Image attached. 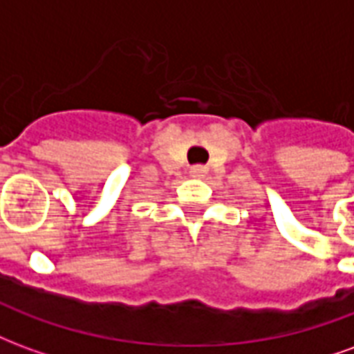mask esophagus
<instances>
[{
    "instance_id": "1",
    "label": "esophagus",
    "mask_w": 354,
    "mask_h": 354,
    "mask_svg": "<svg viewBox=\"0 0 354 354\" xmlns=\"http://www.w3.org/2000/svg\"><path fill=\"white\" fill-rule=\"evenodd\" d=\"M192 176L193 178H201V176H205L207 174V167H203V165H195V167H192Z\"/></svg>"
}]
</instances>
